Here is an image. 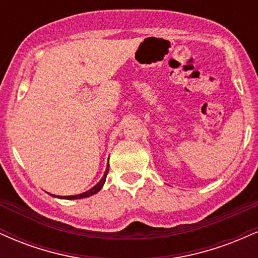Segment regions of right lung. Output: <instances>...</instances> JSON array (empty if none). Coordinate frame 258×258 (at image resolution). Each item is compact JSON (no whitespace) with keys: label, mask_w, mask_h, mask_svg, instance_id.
<instances>
[{"label":"right lung","mask_w":258,"mask_h":258,"mask_svg":"<svg viewBox=\"0 0 258 258\" xmlns=\"http://www.w3.org/2000/svg\"><path fill=\"white\" fill-rule=\"evenodd\" d=\"M109 172V162H108V166L105 168V172H104V176H103V178L99 180L98 183H97L96 185L93 186V188H91L90 190L85 191V193L82 194H78V195H70V197H57V198H60V199H68V200H73V199H82V198H88L91 197V195L98 193V191L102 189L103 184L105 183V179H106V174ZM52 197H55V195H52Z\"/></svg>","instance_id":"obj_1"}]
</instances>
